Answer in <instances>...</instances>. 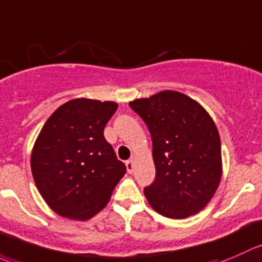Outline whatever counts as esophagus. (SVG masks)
I'll return each instance as SVG.
<instances>
[{
    "label": "esophagus",
    "mask_w": 262,
    "mask_h": 262,
    "mask_svg": "<svg viewBox=\"0 0 262 262\" xmlns=\"http://www.w3.org/2000/svg\"><path fill=\"white\" fill-rule=\"evenodd\" d=\"M125 165H126V170H128V172H129V174H132V172H133V170H134L133 160H128V161L125 162Z\"/></svg>",
    "instance_id": "obj_1"
}]
</instances>
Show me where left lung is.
<instances>
[{"mask_svg":"<svg viewBox=\"0 0 262 262\" xmlns=\"http://www.w3.org/2000/svg\"><path fill=\"white\" fill-rule=\"evenodd\" d=\"M148 128L156 177L144 188L152 209L184 219L204 209L222 179V144L204 107L175 91L129 103Z\"/></svg>","mask_w":262,"mask_h":262,"instance_id":"left-lung-1","label":"left lung"}]
</instances>
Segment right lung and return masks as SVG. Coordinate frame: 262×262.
<instances>
[{
  "label": "right lung",
  "instance_id": "1",
  "mask_svg": "<svg viewBox=\"0 0 262 262\" xmlns=\"http://www.w3.org/2000/svg\"><path fill=\"white\" fill-rule=\"evenodd\" d=\"M115 102L77 98L43 125L32 152V174L48 206L63 217L91 219L106 206L126 167L103 137Z\"/></svg>",
  "mask_w": 262,
  "mask_h": 262
}]
</instances>
